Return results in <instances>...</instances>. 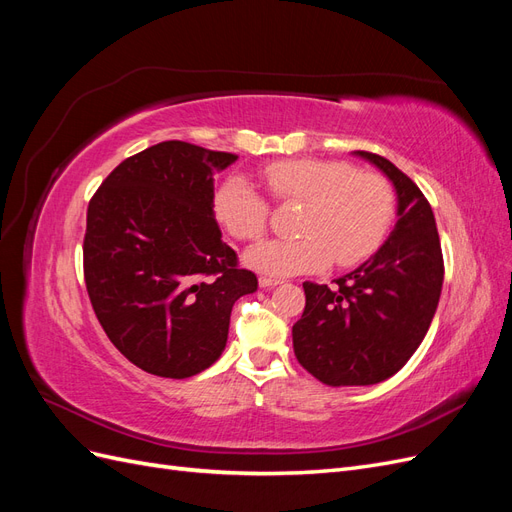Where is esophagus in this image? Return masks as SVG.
<instances>
[{"label":"esophagus","mask_w":512,"mask_h":512,"mask_svg":"<svg viewBox=\"0 0 512 512\" xmlns=\"http://www.w3.org/2000/svg\"><path fill=\"white\" fill-rule=\"evenodd\" d=\"M258 284H260V288H273V286L282 284V282L280 280H273V277H260Z\"/></svg>","instance_id":"esophagus-1"}]
</instances>
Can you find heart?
Returning a JSON list of instances; mask_svg holds the SVG:
<instances>
[{
    "label": "heart",
    "mask_w": 512,
    "mask_h": 512,
    "mask_svg": "<svg viewBox=\"0 0 512 512\" xmlns=\"http://www.w3.org/2000/svg\"><path fill=\"white\" fill-rule=\"evenodd\" d=\"M280 203L303 205L294 232L299 239L267 241L247 250L254 271L286 277L322 271L333 260L354 267L374 254L393 218L391 185L378 173L346 162L284 160L265 170ZM213 211L232 237L254 241L265 235L269 205L243 175L226 177L213 196Z\"/></svg>",
    "instance_id": "b5f03b06"
}]
</instances>
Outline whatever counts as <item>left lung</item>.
<instances>
[{
    "instance_id": "1",
    "label": "left lung",
    "mask_w": 512,
    "mask_h": 512,
    "mask_svg": "<svg viewBox=\"0 0 512 512\" xmlns=\"http://www.w3.org/2000/svg\"><path fill=\"white\" fill-rule=\"evenodd\" d=\"M393 183L397 222L380 250L337 286L305 282L292 327L299 363L329 386L376 384L408 363L438 309L444 260L436 218L416 183L382 156L354 151Z\"/></svg>"
}]
</instances>
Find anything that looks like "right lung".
I'll return each mask as SVG.
<instances>
[{
  "label": "right lung",
  "mask_w": 512,
  "mask_h": 512,
  "mask_svg": "<svg viewBox=\"0 0 512 512\" xmlns=\"http://www.w3.org/2000/svg\"><path fill=\"white\" fill-rule=\"evenodd\" d=\"M235 160L158 143L123 160L89 200V301L113 346L147 374L183 380L211 367L226 348L232 305L258 288L213 211V175Z\"/></svg>",
  "instance_id": "right-lung-1"
}]
</instances>
